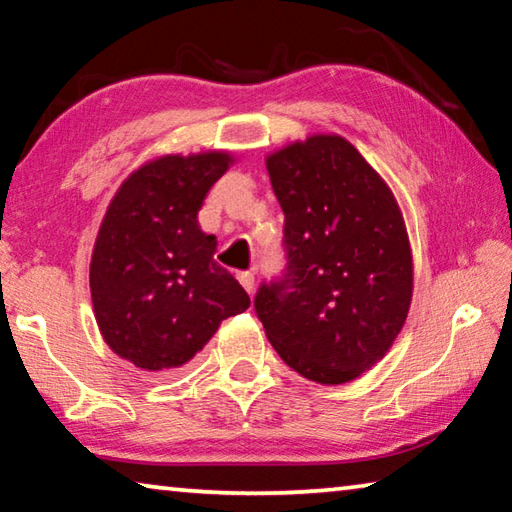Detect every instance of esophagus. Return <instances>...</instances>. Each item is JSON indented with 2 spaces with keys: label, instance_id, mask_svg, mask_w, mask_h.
<instances>
[{
  "label": "esophagus",
  "instance_id": "1",
  "mask_svg": "<svg viewBox=\"0 0 512 512\" xmlns=\"http://www.w3.org/2000/svg\"><path fill=\"white\" fill-rule=\"evenodd\" d=\"M239 282H241V287H244L250 293V296H253V291H255V273L253 271L239 273Z\"/></svg>",
  "mask_w": 512,
  "mask_h": 512
}]
</instances>
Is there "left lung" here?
Here are the masks:
<instances>
[{
    "mask_svg": "<svg viewBox=\"0 0 512 512\" xmlns=\"http://www.w3.org/2000/svg\"><path fill=\"white\" fill-rule=\"evenodd\" d=\"M284 212L287 268L255 296L289 368L345 384L391 350L413 293V259L395 196L339 135H311L266 158Z\"/></svg>",
    "mask_w": 512,
    "mask_h": 512,
    "instance_id": "obj_1",
    "label": "left lung"
}]
</instances>
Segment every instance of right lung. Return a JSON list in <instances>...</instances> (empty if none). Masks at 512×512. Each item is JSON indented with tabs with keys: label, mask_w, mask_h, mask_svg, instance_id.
Wrapping results in <instances>:
<instances>
[{
	"label": "right lung",
	"mask_w": 512,
	"mask_h": 512,
	"mask_svg": "<svg viewBox=\"0 0 512 512\" xmlns=\"http://www.w3.org/2000/svg\"><path fill=\"white\" fill-rule=\"evenodd\" d=\"M230 162L223 151L162 155L121 183L103 216L90 264L94 316L110 350L137 368L185 366L221 320L250 307L214 262L216 237L198 225Z\"/></svg>",
	"instance_id": "obj_1"
}]
</instances>
